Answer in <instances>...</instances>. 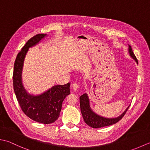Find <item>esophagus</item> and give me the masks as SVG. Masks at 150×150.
Returning <instances> with one entry per match:
<instances>
[{
    "mask_svg": "<svg viewBox=\"0 0 150 150\" xmlns=\"http://www.w3.org/2000/svg\"><path fill=\"white\" fill-rule=\"evenodd\" d=\"M79 84H78L77 83H75V84H73V86H72V88H73V90H74L75 91H77L79 90Z\"/></svg>",
    "mask_w": 150,
    "mask_h": 150,
    "instance_id": "34e87169",
    "label": "esophagus"
}]
</instances>
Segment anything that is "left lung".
I'll use <instances>...</instances> for the list:
<instances>
[{
  "label": "left lung",
  "mask_w": 150,
  "mask_h": 150,
  "mask_svg": "<svg viewBox=\"0 0 150 150\" xmlns=\"http://www.w3.org/2000/svg\"><path fill=\"white\" fill-rule=\"evenodd\" d=\"M128 53L129 56L135 60L136 63L138 64V61L135 55L133 53L132 47L128 44ZM80 106L82 115L86 124L93 128H98L102 127L108 126L112 125L117 123V122L122 119L123 116L125 115L126 111L128 110L129 106L126 108V109L122 113H121L119 116L113 118H108L103 117L96 113L91 109L90 106V101L88 95L84 93L80 97Z\"/></svg>",
  "instance_id": "left-lung-1"
}]
</instances>
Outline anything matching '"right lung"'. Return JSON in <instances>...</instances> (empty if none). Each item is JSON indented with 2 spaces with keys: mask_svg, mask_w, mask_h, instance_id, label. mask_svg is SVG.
<instances>
[{
  "mask_svg": "<svg viewBox=\"0 0 150 150\" xmlns=\"http://www.w3.org/2000/svg\"><path fill=\"white\" fill-rule=\"evenodd\" d=\"M47 36L38 34L28 41L16 58L13 76L14 91L22 111L31 119L42 124H51L58 119L62 102L70 93L69 83L55 85L39 95L28 93L24 86L22 71L27 53Z\"/></svg>",
  "mask_w": 150,
  "mask_h": 150,
  "instance_id": "add662e5",
  "label": "right lung"
}]
</instances>
